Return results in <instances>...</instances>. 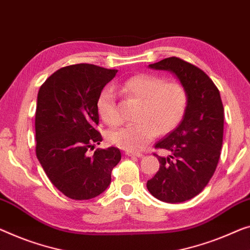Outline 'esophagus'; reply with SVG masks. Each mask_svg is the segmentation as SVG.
<instances>
[{"mask_svg": "<svg viewBox=\"0 0 250 250\" xmlns=\"http://www.w3.org/2000/svg\"><path fill=\"white\" fill-rule=\"evenodd\" d=\"M126 156H130V157H143L144 154H141V152H135V151H126L125 152Z\"/></svg>", "mask_w": 250, "mask_h": 250, "instance_id": "34e87169", "label": "esophagus"}]
</instances>
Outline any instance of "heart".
<instances>
[{
  "instance_id": "1",
  "label": "heart",
  "mask_w": 250,
  "mask_h": 250,
  "mask_svg": "<svg viewBox=\"0 0 250 250\" xmlns=\"http://www.w3.org/2000/svg\"><path fill=\"white\" fill-rule=\"evenodd\" d=\"M122 91L143 103L139 120L109 132L107 138L115 146L138 151L157 136L166 133L180 124L188 107V94L180 82H166L154 74H139L122 84ZM96 109L102 120L109 125L119 122L117 95L111 86L104 87L96 100Z\"/></svg>"
}]
</instances>
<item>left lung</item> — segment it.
I'll return each instance as SVG.
<instances>
[{
    "instance_id": "obj_1",
    "label": "left lung",
    "mask_w": 250,
    "mask_h": 250,
    "mask_svg": "<svg viewBox=\"0 0 250 250\" xmlns=\"http://www.w3.org/2000/svg\"><path fill=\"white\" fill-rule=\"evenodd\" d=\"M177 76L188 94L184 117L176 129L155 145L170 151L158 158V172L147 182L148 191L167 203L191 200L213 176L223 139V105L218 87L202 69L177 57L150 64Z\"/></svg>"
}]
</instances>
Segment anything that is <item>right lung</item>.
Instances as JSON below:
<instances>
[{"instance_id":"obj_1","label":"right lung","mask_w":250,"mask_h":250,"mask_svg":"<svg viewBox=\"0 0 250 250\" xmlns=\"http://www.w3.org/2000/svg\"><path fill=\"white\" fill-rule=\"evenodd\" d=\"M118 73L91 64L62 67L40 86L36 109V155L51 183L73 200L98 196L111 183L119 148L96 149L102 136L96 100Z\"/></svg>"}]
</instances>
